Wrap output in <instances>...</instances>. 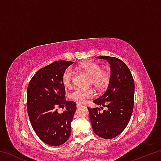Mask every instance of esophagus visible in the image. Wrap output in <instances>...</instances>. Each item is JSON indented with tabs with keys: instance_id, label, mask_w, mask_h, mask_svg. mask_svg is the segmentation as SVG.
<instances>
[{
	"instance_id": "1",
	"label": "esophagus",
	"mask_w": 161,
	"mask_h": 161,
	"mask_svg": "<svg viewBox=\"0 0 161 161\" xmlns=\"http://www.w3.org/2000/svg\"><path fill=\"white\" fill-rule=\"evenodd\" d=\"M81 107V104L80 103H77V107L79 108V107Z\"/></svg>"
}]
</instances>
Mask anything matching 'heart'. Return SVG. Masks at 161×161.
Listing matches in <instances>:
<instances>
[{
  "instance_id": "b5f03b06",
  "label": "heart",
  "mask_w": 161,
  "mask_h": 161,
  "mask_svg": "<svg viewBox=\"0 0 161 161\" xmlns=\"http://www.w3.org/2000/svg\"><path fill=\"white\" fill-rule=\"evenodd\" d=\"M78 69L81 72L90 76L89 83L93 85L99 91H102L107 88L109 84L111 75L107 69L102 68L97 62L92 60L83 62L79 64ZM75 72L72 67H69L64 71L62 76V81L66 87H71L72 85V80ZM96 92L93 88L87 89H75L69 94V98L72 100L80 103H84L86 99L93 98Z\"/></svg>"
}]
</instances>
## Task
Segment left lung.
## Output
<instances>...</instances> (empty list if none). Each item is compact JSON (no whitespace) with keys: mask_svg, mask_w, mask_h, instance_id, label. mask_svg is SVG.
Instances as JSON below:
<instances>
[{"mask_svg":"<svg viewBox=\"0 0 161 161\" xmlns=\"http://www.w3.org/2000/svg\"><path fill=\"white\" fill-rule=\"evenodd\" d=\"M110 64L111 79L107 90L95 99L97 105L107 107L88 108L94 132L102 138L116 137L125 129L132 115L134 103V80L129 67L123 61L114 57L100 56Z\"/></svg>","mask_w":161,"mask_h":161,"instance_id":"1","label":"left lung"}]
</instances>
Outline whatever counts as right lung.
I'll use <instances>...</instances> for the list:
<instances>
[{"label":"right lung","instance_id":"right-lung-1","mask_svg":"<svg viewBox=\"0 0 161 161\" xmlns=\"http://www.w3.org/2000/svg\"><path fill=\"white\" fill-rule=\"evenodd\" d=\"M74 62L58 60L41 68L30 81L27 91V108L32 129L43 142L60 146L71 133V122L76 103L67 102L62 76ZM66 107L61 114L58 107Z\"/></svg>","mask_w":161,"mask_h":161}]
</instances>
